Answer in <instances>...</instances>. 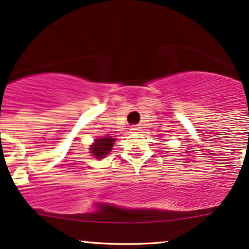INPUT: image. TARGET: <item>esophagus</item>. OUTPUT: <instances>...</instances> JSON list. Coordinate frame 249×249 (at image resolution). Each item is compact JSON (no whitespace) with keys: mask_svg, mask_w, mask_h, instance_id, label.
I'll return each mask as SVG.
<instances>
[{"mask_svg":"<svg viewBox=\"0 0 249 249\" xmlns=\"http://www.w3.org/2000/svg\"><path fill=\"white\" fill-rule=\"evenodd\" d=\"M131 131H133V132L134 131H138V127H131Z\"/></svg>","mask_w":249,"mask_h":249,"instance_id":"esophagus-1","label":"esophagus"}]
</instances>
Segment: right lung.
<instances>
[{
    "label": "right lung",
    "instance_id": "1",
    "mask_svg": "<svg viewBox=\"0 0 249 249\" xmlns=\"http://www.w3.org/2000/svg\"><path fill=\"white\" fill-rule=\"evenodd\" d=\"M113 142H115V139L110 138V137H103V138L96 139L93 145H91V153L96 158H104L110 152L111 148H112Z\"/></svg>",
    "mask_w": 249,
    "mask_h": 249
}]
</instances>
